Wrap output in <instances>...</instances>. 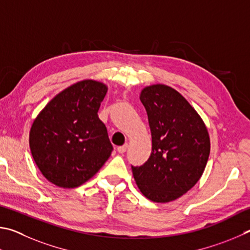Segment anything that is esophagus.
Returning <instances> with one entry per match:
<instances>
[{
  "label": "esophagus",
  "mask_w": 250,
  "mask_h": 250,
  "mask_svg": "<svg viewBox=\"0 0 250 250\" xmlns=\"http://www.w3.org/2000/svg\"><path fill=\"white\" fill-rule=\"evenodd\" d=\"M127 148H128V145H127V144H125V145L117 147V151L120 152V154H124V152L127 150Z\"/></svg>",
  "instance_id": "1"
}]
</instances>
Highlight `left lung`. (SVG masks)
<instances>
[{
	"label": "left lung",
	"instance_id": "1",
	"mask_svg": "<svg viewBox=\"0 0 250 250\" xmlns=\"http://www.w3.org/2000/svg\"><path fill=\"white\" fill-rule=\"evenodd\" d=\"M141 101L151 132L150 157L142 166H132L142 193L154 202L166 203L187 193L207 166L209 137L202 118L172 87H145Z\"/></svg>",
	"mask_w": 250,
	"mask_h": 250
}]
</instances>
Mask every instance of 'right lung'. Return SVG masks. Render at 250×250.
<instances>
[{"mask_svg":"<svg viewBox=\"0 0 250 250\" xmlns=\"http://www.w3.org/2000/svg\"><path fill=\"white\" fill-rule=\"evenodd\" d=\"M107 87L83 80L60 92L34 121L29 147L48 181L77 188L108 159L113 146L98 112Z\"/></svg>","mask_w":250,"mask_h":250,"instance_id":"right-lung-1","label":"right lung"}]
</instances>
